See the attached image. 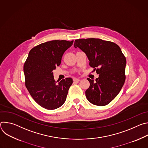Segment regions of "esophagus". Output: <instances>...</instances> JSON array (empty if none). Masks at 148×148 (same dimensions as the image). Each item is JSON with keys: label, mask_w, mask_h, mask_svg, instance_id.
<instances>
[{"label": "esophagus", "mask_w": 148, "mask_h": 148, "mask_svg": "<svg viewBox=\"0 0 148 148\" xmlns=\"http://www.w3.org/2000/svg\"><path fill=\"white\" fill-rule=\"evenodd\" d=\"M73 81H74V82H79V81H80V79L77 78H73Z\"/></svg>", "instance_id": "1"}]
</instances>
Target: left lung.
Listing matches in <instances>:
<instances>
[{
	"instance_id": "obj_1",
	"label": "left lung",
	"mask_w": 148,
	"mask_h": 148,
	"mask_svg": "<svg viewBox=\"0 0 148 148\" xmlns=\"http://www.w3.org/2000/svg\"><path fill=\"white\" fill-rule=\"evenodd\" d=\"M74 46L86 54L90 66L99 74L95 81L87 78L90 86L86 91V98L94 105H107L117 96L124 84L125 56L116 44L99 38L77 39Z\"/></svg>"
}]
</instances>
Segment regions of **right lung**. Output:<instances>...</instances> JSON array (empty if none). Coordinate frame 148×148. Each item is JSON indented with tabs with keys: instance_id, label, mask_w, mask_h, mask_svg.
Masks as SVG:
<instances>
[{
	"instance_id": "1",
	"label": "right lung",
	"mask_w": 148,
	"mask_h": 148,
	"mask_svg": "<svg viewBox=\"0 0 148 148\" xmlns=\"http://www.w3.org/2000/svg\"><path fill=\"white\" fill-rule=\"evenodd\" d=\"M73 41L52 40L41 43L30 51L25 62L26 87L33 99L46 110L57 109L66 100L73 79L56 81L53 71L60 65L63 54Z\"/></svg>"
}]
</instances>
